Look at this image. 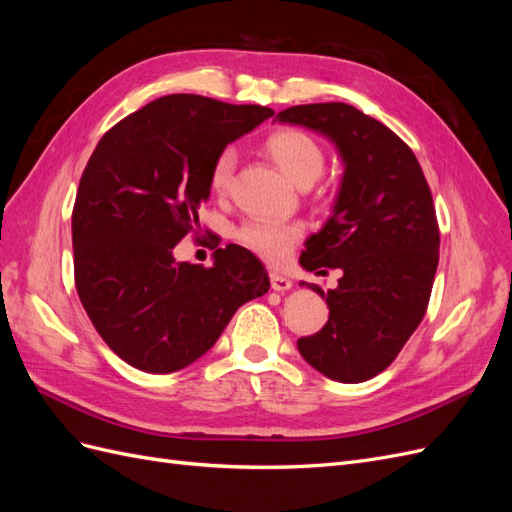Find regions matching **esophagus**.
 Returning <instances> with one entry per match:
<instances>
[{
  "mask_svg": "<svg viewBox=\"0 0 512 512\" xmlns=\"http://www.w3.org/2000/svg\"><path fill=\"white\" fill-rule=\"evenodd\" d=\"M269 280H271V288L273 290H277V292H286V290H290L292 288V282L288 280V277H284V275H280V273H269Z\"/></svg>",
  "mask_w": 512,
  "mask_h": 512,
  "instance_id": "obj_1",
  "label": "esophagus"
}]
</instances>
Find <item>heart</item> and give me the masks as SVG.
Instances as JSON below:
<instances>
[{"label":"heart","instance_id":"b5f03b06","mask_svg":"<svg viewBox=\"0 0 512 512\" xmlns=\"http://www.w3.org/2000/svg\"><path fill=\"white\" fill-rule=\"evenodd\" d=\"M265 151L275 160L284 173L301 188H309L314 181L320 179L324 170V149L312 134L297 128H280L273 130L265 143ZM237 173V153L235 149H222L215 156L209 170V185L215 194H228ZM303 237V226L294 222H282L271 218H254L245 222L237 239L243 247L254 252L258 258L271 262V265H282L290 256L294 243Z\"/></svg>","mask_w":512,"mask_h":512}]
</instances>
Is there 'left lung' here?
I'll return each mask as SVG.
<instances>
[{
  "label": "left lung",
  "instance_id": "8db88e82",
  "mask_svg": "<svg viewBox=\"0 0 512 512\" xmlns=\"http://www.w3.org/2000/svg\"><path fill=\"white\" fill-rule=\"evenodd\" d=\"M275 119L331 138L346 166L333 215L301 254L307 271L344 275L327 292V324L301 337L299 352L331 380L365 382L395 361L427 312L440 258L431 190L412 149L359 108L299 104Z\"/></svg>",
  "mask_w": 512,
  "mask_h": 512
}]
</instances>
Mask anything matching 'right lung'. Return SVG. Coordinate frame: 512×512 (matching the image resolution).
I'll return each mask as SVG.
<instances>
[{
    "mask_svg": "<svg viewBox=\"0 0 512 512\" xmlns=\"http://www.w3.org/2000/svg\"><path fill=\"white\" fill-rule=\"evenodd\" d=\"M271 115L173 94L115 123L91 153L72 209L74 284L106 346L132 367H188L269 290L262 262L241 245L218 247L213 267L177 262L173 250L198 228L215 156Z\"/></svg>",
    "mask_w": 512,
    "mask_h": 512,
    "instance_id": "right-lung-1",
    "label": "right lung"
}]
</instances>
